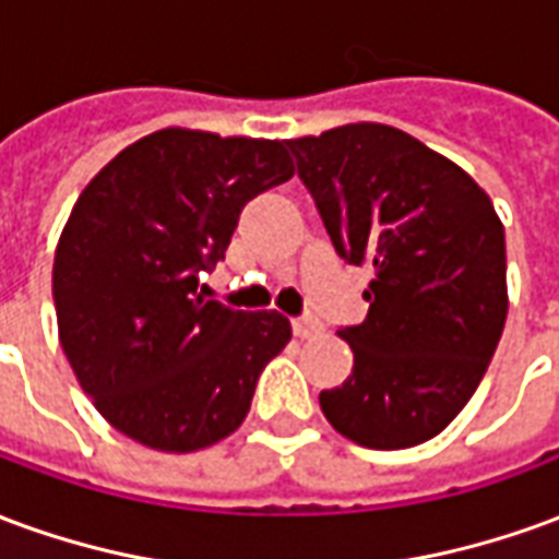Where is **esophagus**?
Returning a JSON list of instances; mask_svg holds the SVG:
<instances>
[{"label":"esophagus","mask_w":559,"mask_h":559,"mask_svg":"<svg viewBox=\"0 0 559 559\" xmlns=\"http://www.w3.org/2000/svg\"><path fill=\"white\" fill-rule=\"evenodd\" d=\"M320 329L323 326H320L317 317H296V320H293V335H296V338H314Z\"/></svg>","instance_id":"34e87169"}]
</instances>
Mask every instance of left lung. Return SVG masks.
I'll return each mask as SVG.
<instances>
[{
    "label": "left lung",
    "mask_w": 559,
    "mask_h": 559,
    "mask_svg": "<svg viewBox=\"0 0 559 559\" xmlns=\"http://www.w3.org/2000/svg\"><path fill=\"white\" fill-rule=\"evenodd\" d=\"M335 251L374 266L368 317L338 329L353 374L320 392L332 428L368 449L443 431L503 335L506 236L491 197L399 128L356 122L287 140Z\"/></svg>",
    "instance_id": "1"
}]
</instances>
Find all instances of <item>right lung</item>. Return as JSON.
Returning <instances> with one entry per match:
<instances>
[{"label": "right lung", "mask_w": 559, "mask_h": 559, "mask_svg": "<svg viewBox=\"0 0 559 559\" xmlns=\"http://www.w3.org/2000/svg\"><path fill=\"white\" fill-rule=\"evenodd\" d=\"M290 176L287 140L164 128L83 188L56 245V323L116 431L182 455L242 425L290 320L206 299L200 272L224 260L245 203Z\"/></svg>", "instance_id": "right-lung-1"}]
</instances>
